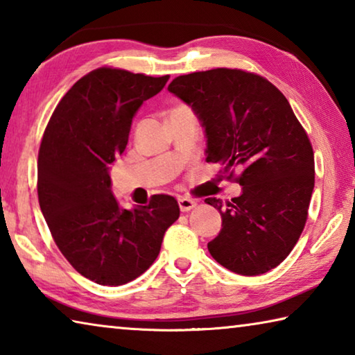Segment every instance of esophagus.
<instances>
[{"instance_id":"obj_1","label":"esophagus","mask_w":355,"mask_h":355,"mask_svg":"<svg viewBox=\"0 0 355 355\" xmlns=\"http://www.w3.org/2000/svg\"><path fill=\"white\" fill-rule=\"evenodd\" d=\"M196 205H197V202L189 199V197H180L178 199V207L182 211H191L192 208H196Z\"/></svg>"}]
</instances>
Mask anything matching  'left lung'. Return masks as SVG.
Wrapping results in <instances>:
<instances>
[{"label": "left lung", "instance_id": "left-lung-1", "mask_svg": "<svg viewBox=\"0 0 355 355\" xmlns=\"http://www.w3.org/2000/svg\"><path fill=\"white\" fill-rule=\"evenodd\" d=\"M167 91L200 120L207 161L243 186L219 209L222 228L208 243L216 261L241 275H260L290 255L307 220L315 186L313 148L290 103L272 83L238 69L182 75Z\"/></svg>", "mask_w": 355, "mask_h": 355}]
</instances>
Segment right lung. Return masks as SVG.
<instances>
[{
    "label": "right lung",
    "mask_w": 355,
    "mask_h": 355,
    "mask_svg": "<svg viewBox=\"0 0 355 355\" xmlns=\"http://www.w3.org/2000/svg\"><path fill=\"white\" fill-rule=\"evenodd\" d=\"M167 80L169 75L94 70L59 101L42 137V214L62 255L98 285H125L146 272L180 216L171 196H153L146 207L125 209L111 191V164L127 147L133 117Z\"/></svg>",
    "instance_id": "1"
}]
</instances>
